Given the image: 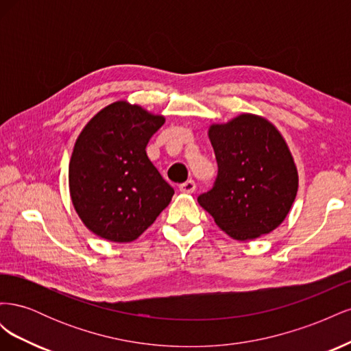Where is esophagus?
Masks as SVG:
<instances>
[{"instance_id":"esophagus-1","label":"esophagus","mask_w":351,"mask_h":351,"mask_svg":"<svg viewBox=\"0 0 351 351\" xmlns=\"http://www.w3.org/2000/svg\"><path fill=\"white\" fill-rule=\"evenodd\" d=\"M178 189H180V192L184 193V195H192V193H195L196 184H195V182H192V180H189V182L180 184Z\"/></svg>"}]
</instances>
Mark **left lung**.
Wrapping results in <instances>:
<instances>
[{
    "instance_id": "1",
    "label": "left lung",
    "mask_w": 351,
    "mask_h": 351,
    "mask_svg": "<svg viewBox=\"0 0 351 351\" xmlns=\"http://www.w3.org/2000/svg\"><path fill=\"white\" fill-rule=\"evenodd\" d=\"M208 136L218 161L215 186L197 197L215 224L239 241L269 234L294 204L299 174L284 136L262 115L241 112L212 123Z\"/></svg>"
}]
</instances>
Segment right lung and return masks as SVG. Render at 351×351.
I'll use <instances>...</instances> for the list:
<instances>
[{"instance_id": "add662e5", "label": "right lung", "mask_w": 351, "mask_h": 351, "mask_svg": "<svg viewBox=\"0 0 351 351\" xmlns=\"http://www.w3.org/2000/svg\"><path fill=\"white\" fill-rule=\"evenodd\" d=\"M165 117L129 101H115L83 127L69 164V192L88 230L130 243L169 205L174 189L146 155Z\"/></svg>"}]
</instances>
